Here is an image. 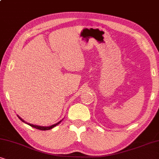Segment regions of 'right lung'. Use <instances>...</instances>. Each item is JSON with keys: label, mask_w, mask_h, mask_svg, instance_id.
<instances>
[{"label": "right lung", "mask_w": 159, "mask_h": 159, "mask_svg": "<svg viewBox=\"0 0 159 159\" xmlns=\"http://www.w3.org/2000/svg\"><path fill=\"white\" fill-rule=\"evenodd\" d=\"M17 116H18V115H17ZM18 117H19V119L21 120V121L23 122H25V123H26L27 125H30L31 127H34V128H36V129H40V130H48V129H50L53 128V127L56 126V125H57L58 124L60 123V122H61V121H60L59 122H57V123L55 124V125H51V126H49V127H43V126H38V125H32V124H30V123H27V122H26L25 121H24V120H22L21 118L19 117V116H18Z\"/></svg>", "instance_id": "right-lung-1"}]
</instances>
